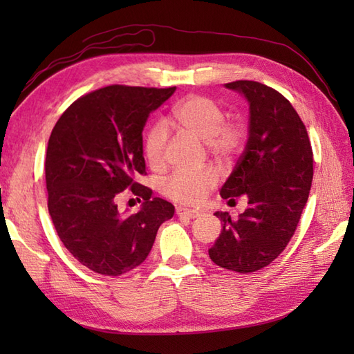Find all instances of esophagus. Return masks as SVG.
<instances>
[{
	"mask_svg": "<svg viewBox=\"0 0 354 354\" xmlns=\"http://www.w3.org/2000/svg\"><path fill=\"white\" fill-rule=\"evenodd\" d=\"M176 214L179 217H185V219H196V217H199V213L194 212V209H184V208H178Z\"/></svg>",
	"mask_w": 354,
	"mask_h": 354,
	"instance_id": "1",
	"label": "esophagus"
}]
</instances>
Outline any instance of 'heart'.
<instances>
[{"mask_svg":"<svg viewBox=\"0 0 354 354\" xmlns=\"http://www.w3.org/2000/svg\"><path fill=\"white\" fill-rule=\"evenodd\" d=\"M222 108L205 95H189L173 106L169 123L183 127L194 137L207 142L208 152L221 161L231 160L245 145V129L239 123H225ZM169 129L165 123L152 124L145 137V156L153 169H160L165 160ZM217 183L216 171H176L164 183L162 192L179 204L194 205Z\"/></svg>","mask_w":354,"mask_h":354,"instance_id":"b5f03b06","label":"heart"}]
</instances>
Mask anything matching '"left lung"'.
<instances>
[{"label": "left lung", "mask_w": 354, "mask_h": 354, "mask_svg": "<svg viewBox=\"0 0 354 354\" xmlns=\"http://www.w3.org/2000/svg\"><path fill=\"white\" fill-rule=\"evenodd\" d=\"M225 86L250 102V137L221 196H248L239 219L221 217L223 228L208 254L217 266L240 274L255 272L272 263L295 234L309 198L313 152L309 135L290 102L274 88L254 80Z\"/></svg>", "instance_id": "left-lung-1"}]
</instances>
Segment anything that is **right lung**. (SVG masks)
Here are the masks:
<instances>
[{
    "mask_svg": "<svg viewBox=\"0 0 354 354\" xmlns=\"http://www.w3.org/2000/svg\"><path fill=\"white\" fill-rule=\"evenodd\" d=\"M171 88L109 85L79 97L57 120L45 156L48 213L59 239L100 275L129 272L147 259L160 225L175 207L135 181L146 171L142 129ZM129 188L143 199L123 216L116 201Z\"/></svg>",
    "mask_w": 354,
    "mask_h": 354,
    "instance_id": "obj_1",
    "label": "right lung"
}]
</instances>
